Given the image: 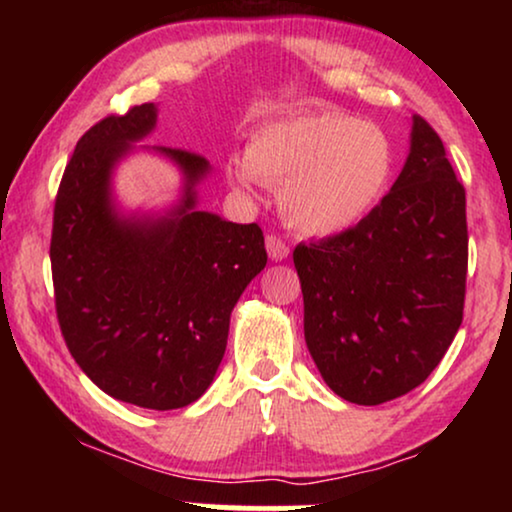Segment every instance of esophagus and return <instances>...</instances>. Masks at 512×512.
<instances>
[{
  "label": "esophagus",
  "instance_id": "1",
  "mask_svg": "<svg viewBox=\"0 0 512 512\" xmlns=\"http://www.w3.org/2000/svg\"><path fill=\"white\" fill-rule=\"evenodd\" d=\"M265 249H268V256L272 261H284L289 256V244L284 240H279L277 235H268L265 237Z\"/></svg>",
  "mask_w": 512,
  "mask_h": 512
}]
</instances>
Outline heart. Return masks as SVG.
I'll use <instances>...</instances> for the list:
<instances>
[{
	"mask_svg": "<svg viewBox=\"0 0 512 512\" xmlns=\"http://www.w3.org/2000/svg\"><path fill=\"white\" fill-rule=\"evenodd\" d=\"M228 174L242 191L254 179L279 188L286 223L328 237L373 212L394 174V146L382 128L338 111L296 114L261 125Z\"/></svg>",
	"mask_w": 512,
	"mask_h": 512,
	"instance_id": "b5f03b06",
	"label": "heart"
}]
</instances>
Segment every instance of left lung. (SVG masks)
I'll return each mask as SVG.
<instances>
[{"mask_svg":"<svg viewBox=\"0 0 512 512\" xmlns=\"http://www.w3.org/2000/svg\"><path fill=\"white\" fill-rule=\"evenodd\" d=\"M305 342L340 398L380 405L433 373L464 317L466 191L445 146L412 116L391 191L345 233L293 249Z\"/></svg>","mask_w":512,"mask_h":512,"instance_id":"1","label":"left lung"}]
</instances>
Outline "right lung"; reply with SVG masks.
Here are the masks:
<instances>
[{
	"label": "right lung",
	"instance_id": "obj_1",
	"mask_svg": "<svg viewBox=\"0 0 512 512\" xmlns=\"http://www.w3.org/2000/svg\"><path fill=\"white\" fill-rule=\"evenodd\" d=\"M153 102L95 123L62 174L51 268L60 331L104 394L149 410H177L205 394L226 352L230 312L265 268L263 230L198 209L195 186L212 167L198 153L139 146L184 177L165 214L116 207V165L149 137Z\"/></svg>",
	"mask_w": 512,
	"mask_h": 512
}]
</instances>
